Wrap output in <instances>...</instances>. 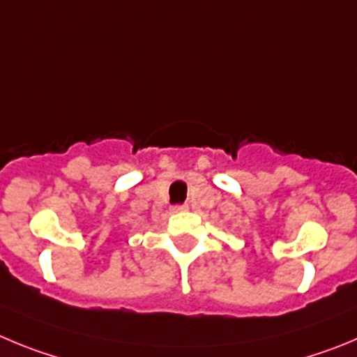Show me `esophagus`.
Instances as JSON below:
<instances>
[{"label": "esophagus", "mask_w": 357, "mask_h": 357, "mask_svg": "<svg viewBox=\"0 0 357 357\" xmlns=\"http://www.w3.org/2000/svg\"><path fill=\"white\" fill-rule=\"evenodd\" d=\"M186 210H188L186 204H176V206H172V211H174V213H179V211H186Z\"/></svg>", "instance_id": "obj_1"}]
</instances>
